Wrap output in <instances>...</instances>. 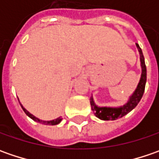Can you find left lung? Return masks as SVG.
I'll list each match as a JSON object with an SVG mask.
<instances>
[{
	"label": "left lung",
	"mask_w": 159,
	"mask_h": 159,
	"mask_svg": "<svg viewBox=\"0 0 159 159\" xmlns=\"http://www.w3.org/2000/svg\"><path fill=\"white\" fill-rule=\"evenodd\" d=\"M135 45H136L138 52L140 55V62H141V68H142L141 78H140V80H139L136 89L134 91V93L129 96L128 100L125 104L119 107L98 106L94 101V97L92 95V96L90 97V104H91L92 111H94L95 117H97L98 119H102V120H116V119H120L126 114H128L132 110H134L137 106L139 102L141 101V99L143 95L146 80H147V70H146V65H145L143 51L137 43Z\"/></svg>",
	"instance_id": "obj_1"
}]
</instances>
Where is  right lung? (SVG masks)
<instances>
[{
  "mask_svg": "<svg viewBox=\"0 0 159 159\" xmlns=\"http://www.w3.org/2000/svg\"><path fill=\"white\" fill-rule=\"evenodd\" d=\"M17 99H18V98H17ZM18 101H19V99H18ZM19 103H20V105H21L23 111H25V113L27 115L30 119H32L33 120L36 121V122H38V123H40V124H43V125H57V124H59V123L62 121V119H63V118H61V117H58L57 119H52V120H41V119H38L37 117H35V116H34V115H33L32 113L29 112L27 110H26L25 107L22 105L20 102H19Z\"/></svg>",
  "mask_w": 159,
  "mask_h": 159,
  "instance_id": "obj_1",
  "label": "right lung"
}]
</instances>
